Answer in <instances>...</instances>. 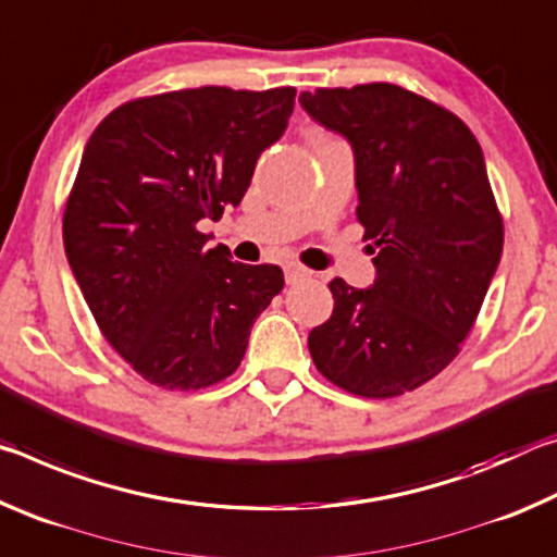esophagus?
I'll use <instances>...</instances> for the list:
<instances>
[{
  "label": "esophagus",
  "instance_id": "1",
  "mask_svg": "<svg viewBox=\"0 0 557 557\" xmlns=\"http://www.w3.org/2000/svg\"><path fill=\"white\" fill-rule=\"evenodd\" d=\"M309 277H312V270H307V268H301V265H295V262H292V265L285 268L287 285H297V282H305V280H309Z\"/></svg>",
  "mask_w": 557,
  "mask_h": 557
}]
</instances>
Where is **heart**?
<instances>
[{"label":"heart","mask_w":557,"mask_h":557,"mask_svg":"<svg viewBox=\"0 0 557 557\" xmlns=\"http://www.w3.org/2000/svg\"><path fill=\"white\" fill-rule=\"evenodd\" d=\"M312 139H314V145H317V147L338 143V139H334L332 135H326V132H322V129H314V132H312Z\"/></svg>","instance_id":"heart-1"}]
</instances>
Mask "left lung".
Listing matches in <instances>:
<instances>
[{"instance_id":"left-lung-1","label":"left lung","mask_w":557,"mask_h":557,"mask_svg":"<svg viewBox=\"0 0 557 557\" xmlns=\"http://www.w3.org/2000/svg\"><path fill=\"white\" fill-rule=\"evenodd\" d=\"M356 157V219L375 282H329L334 312L309 332L317 371L361 398H395L459 354L504 250L476 137L455 112L393 83L301 92Z\"/></svg>"}]
</instances>
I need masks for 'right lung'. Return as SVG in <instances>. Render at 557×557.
Instances as JSON below:
<instances>
[{
  "label": "right lung",
  "instance_id": "obj_1",
  "mask_svg": "<svg viewBox=\"0 0 557 557\" xmlns=\"http://www.w3.org/2000/svg\"><path fill=\"white\" fill-rule=\"evenodd\" d=\"M295 88H188L129 100L92 132L63 211L75 282L108 344L145 381L199 391L238 369L285 287L277 265L206 248L203 219L248 191Z\"/></svg>",
  "mask_w": 557,
  "mask_h": 557
}]
</instances>
